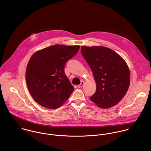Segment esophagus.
<instances>
[{
  "mask_svg": "<svg viewBox=\"0 0 151 151\" xmlns=\"http://www.w3.org/2000/svg\"><path fill=\"white\" fill-rule=\"evenodd\" d=\"M83 85H84V82H83V81H82V82H81V83L78 85V88H82V87L83 86Z\"/></svg>",
  "mask_w": 151,
  "mask_h": 151,
  "instance_id": "esophagus-1",
  "label": "esophagus"
}]
</instances>
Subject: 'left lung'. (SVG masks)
<instances>
[{
  "label": "left lung",
  "instance_id": "8db88e82",
  "mask_svg": "<svg viewBox=\"0 0 151 151\" xmlns=\"http://www.w3.org/2000/svg\"><path fill=\"white\" fill-rule=\"evenodd\" d=\"M81 53L96 83V91L90 99L100 108L114 106L129 86L130 73L127 63L116 52L104 47L83 46Z\"/></svg>",
  "mask_w": 151,
  "mask_h": 151
}]
</instances>
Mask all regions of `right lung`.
I'll use <instances>...</instances> for the list:
<instances>
[{
    "mask_svg": "<svg viewBox=\"0 0 151 151\" xmlns=\"http://www.w3.org/2000/svg\"><path fill=\"white\" fill-rule=\"evenodd\" d=\"M79 48V45L57 44L37 51L31 57L26 69V83L31 95L39 104L55 109L70 97L74 88L64 67Z\"/></svg>",
    "mask_w": 151,
    "mask_h": 151,
    "instance_id": "right-lung-1",
    "label": "right lung"
}]
</instances>
